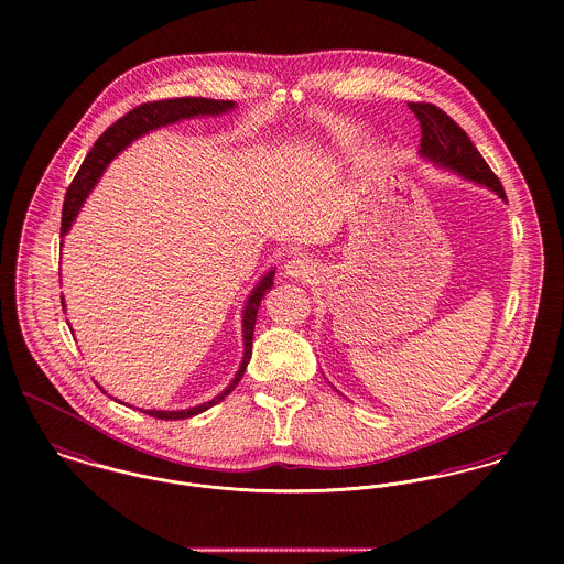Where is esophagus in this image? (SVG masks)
Instances as JSON below:
<instances>
[{
    "label": "esophagus",
    "mask_w": 564,
    "mask_h": 564,
    "mask_svg": "<svg viewBox=\"0 0 564 564\" xmlns=\"http://www.w3.org/2000/svg\"><path fill=\"white\" fill-rule=\"evenodd\" d=\"M284 273L293 280H311L317 273V264L306 256H293L284 262Z\"/></svg>",
    "instance_id": "1"
}]
</instances>
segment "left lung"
<instances>
[{
	"label": "left lung",
	"instance_id": "left-lung-1",
	"mask_svg": "<svg viewBox=\"0 0 564 564\" xmlns=\"http://www.w3.org/2000/svg\"><path fill=\"white\" fill-rule=\"evenodd\" d=\"M408 108L421 123V150L419 154L434 164L452 169L467 180L488 186L506 199V191L499 177L490 171L482 154L476 150L467 132L438 106L425 101H410Z\"/></svg>",
	"mask_w": 564,
	"mask_h": 564
}]
</instances>
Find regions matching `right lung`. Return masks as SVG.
<instances>
[{"instance_id":"add662e5","label":"right lung","mask_w":564,"mask_h":564,"mask_svg":"<svg viewBox=\"0 0 564 564\" xmlns=\"http://www.w3.org/2000/svg\"><path fill=\"white\" fill-rule=\"evenodd\" d=\"M235 108V101H224V99H206V97H175V99H161V101H148L141 104L137 108H132L128 115H123L121 119H117L93 145V150L88 152V156L82 162L74 182L67 188L65 195V204H63V224H61V237H65L72 228V224L76 221L78 213H80L84 199L88 197V193L93 191V186L97 184L99 175L104 173V169L108 166V162L112 161L119 152H123L134 139L175 123L180 119H191V117H206V115H221ZM273 275L275 271L271 269L251 291V295L247 297L245 311H242V340H245V354H242L241 367L235 376V380L230 382V387L226 391H221V395H217L210 402L199 403L195 408L188 410H145L150 416L164 419V421H175V419H188L195 416L208 408H213L215 403L224 402L226 395H230L237 384L241 382L242 373L247 369V362L251 358V338H253V327H256V317H258V308L260 302L264 297V293L273 286ZM65 308V306H63ZM104 391V389H101Z\"/></svg>"}]
</instances>
